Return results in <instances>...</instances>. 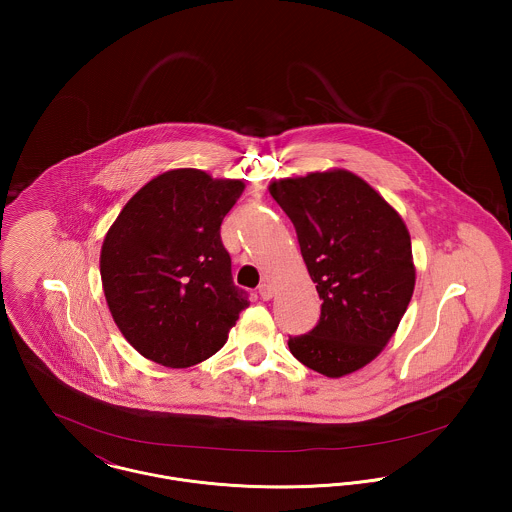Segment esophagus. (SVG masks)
<instances>
[{
    "label": "esophagus",
    "instance_id": "esophagus-1",
    "mask_svg": "<svg viewBox=\"0 0 512 512\" xmlns=\"http://www.w3.org/2000/svg\"><path fill=\"white\" fill-rule=\"evenodd\" d=\"M258 293H260V297L262 299H272V295H274V288L268 284V282H262L260 286H258Z\"/></svg>",
    "mask_w": 512,
    "mask_h": 512
}]
</instances>
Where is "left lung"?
Here are the masks:
<instances>
[{
	"label": "left lung",
	"instance_id": "obj_1",
	"mask_svg": "<svg viewBox=\"0 0 512 512\" xmlns=\"http://www.w3.org/2000/svg\"><path fill=\"white\" fill-rule=\"evenodd\" d=\"M270 195L290 217L321 317L290 337L293 357L339 378L386 347L416 284L410 232L400 215L359 175L345 169L280 179Z\"/></svg>",
	"mask_w": 512,
	"mask_h": 512
}]
</instances>
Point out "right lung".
I'll use <instances>...</instances> for the list:
<instances>
[{"label":"right lung","mask_w":512,"mask_h":512,"mask_svg":"<svg viewBox=\"0 0 512 512\" xmlns=\"http://www.w3.org/2000/svg\"><path fill=\"white\" fill-rule=\"evenodd\" d=\"M238 179L173 169L146 183L110 226L100 276L110 313L149 361L187 368L213 357L248 295L236 288L220 224Z\"/></svg>","instance_id":"right-lung-1"}]
</instances>
